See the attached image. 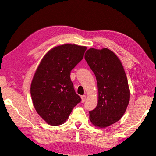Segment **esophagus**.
Returning a JSON list of instances; mask_svg holds the SVG:
<instances>
[{"label":"esophagus","instance_id":"34e87169","mask_svg":"<svg viewBox=\"0 0 156 156\" xmlns=\"http://www.w3.org/2000/svg\"><path fill=\"white\" fill-rule=\"evenodd\" d=\"M86 99H87V96L85 95L81 96V101H82V103H84V101H85Z\"/></svg>","mask_w":156,"mask_h":156}]
</instances>
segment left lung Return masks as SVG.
Returning a JSON list of instances; mask_svg holds the SVG:
<instances>
[{"instance_id": "left-lung-1", "label": "left lung", "mask_w": 156, "mask_h": 156, "mask_svg": "<svg viewBox=\"0 0 156 156\" xmlns=\"http://www.w3.org/2000/svg\"><path fill=\"white\" fill-rule=\"evenodd\" d=\"M96 77L98 101L89 111L90 120L99 127H106L119 121L126 112L130 92L124 69L120 59L107 48L89 49L84 55Z\"/></svg>"}]
</instances>
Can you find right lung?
<instances>
[{"mask_svg":"<svg viewBox=\"0 0 156 156\" xmlns=\"http://www.w3.org/2000/svg\"><path fill=\"white\" fill-rule=\"evenodd\" d=\"M86 49L69 44L55 47L46 53L36 71L30 86L32 103L49 125L64 123L81 101L75 92L70 72L83 58Z\"/></svg>","mask_w":156,"mask_h":156,"instance_id":"1","label":"right lung"}]
</instances>
